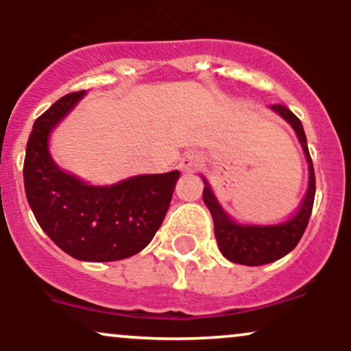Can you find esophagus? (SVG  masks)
I'll return each instance as SVG.
<instances>
[{"label": "esophagus", "instance_id": "esophagus-1", "mask_svg": "<svg viewBox=\"0 0 351 351\" xmlns=\"http://www.w3.org/2000/svg\"><path fill=\"white\" fill-rule=\"evenodd\" d=\"M199 165H201V158H199L198 153L189 152V153H184V155L181 156L180 170L186 171V173H193V171L198 170Z\"/></svg>", "mask_w": 351, "mask_h": 351}]
</instances>
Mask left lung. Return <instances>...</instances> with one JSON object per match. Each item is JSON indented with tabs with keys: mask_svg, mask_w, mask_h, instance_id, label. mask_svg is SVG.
Returning a JSON list of instances; mask_svg holds the SVG:
<instances>
[{
	"mask_svg": "<svg viewBox=\"0 0 351 351\" xmlns=\"http://www.w3.org/2000/svg\"><path fill=\"white\" fill-rule=\"evenodd\" d=\"M272 108L292 125L297 136H299L308 162V189L305 193V198L302 199L300 208L289 219L277 224H265V226L264 224H239L223 211L216 196L213 195L206 178H203V199L211 211L213 221H215L217 245H219L223 256L236 264L264 265L284 257L299 244L300 237L304 236L305 228L308 224L310 215H312L313 198H315V173H313V163L310 158L304 127H302L300 120L285 106L276 104Z\"/></svg>",
	"mask_w": 351,
	"mask_h": 351,
	"instance_id": "obj_1",
	"label": "left lung"
}]
</instances>
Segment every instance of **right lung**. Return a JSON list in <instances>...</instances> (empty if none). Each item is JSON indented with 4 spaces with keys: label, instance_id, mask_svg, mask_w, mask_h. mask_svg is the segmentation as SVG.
I'll return each mask as SVG.
<instances>
[{
    "label": "right lung",
    "instance_id": "obj_1",
    "mask_svg": "<svg viewBox=\"0 0 351 351\" xmlns=\"http://www.w3.org/2000/svg\"><path fill=\"white\" fill-rule=\"evenodd\" d=\"M82 95L84 90L64 95L36 119L24 156V189L39 226L64 252L79 261L110 263L147 247L170 208L180 171L92 186L60 170L47 140Z\"/></svg>",
    "mask_w": 351,
    "mask_h": 351
}]
</instances>
